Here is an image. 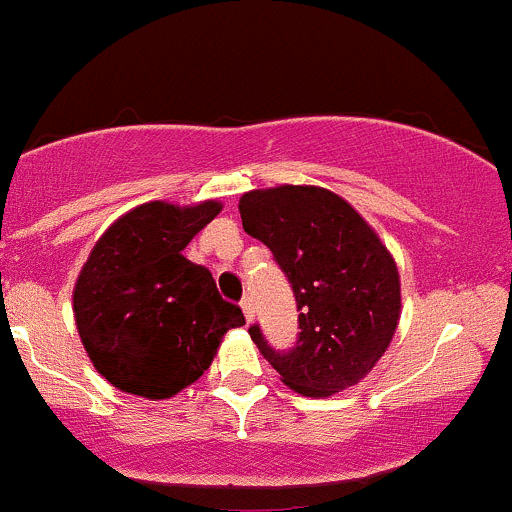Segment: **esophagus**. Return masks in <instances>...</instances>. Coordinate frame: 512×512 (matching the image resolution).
Here are the masks:
<instances>
[{"label":"esophagus","mask_w":512,"mask_h":512,"mask_svg":"<svg viewBox=\"0 0 512 512\" xmlns=\"http://www.w3.org/2000/svg\"><path fill=\"white\" fill-rule=\"evenodd\" d=\"M240 306H242V314H245V319L252 321V316H255V301H252L250 294H245V297H242Z\"/></svg>","instance_id":"obj_1"}]
</instances>
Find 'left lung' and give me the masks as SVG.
<instances>
[{"mask_svg":"<svg viewBox=\"0 0 512 512\" xmlns=\"http://www.w3.org/2000/svg\"><path fill=\"white\" fill-rule=\"evenodd\" d=\"M247 235L272 250L292 284L299 336L277 351L252 324L250 338L292 390L326 397L365 378L400 321V274L368 223L336 193L277 186L240 198Z\"/></svg>","mask_w":512,"mask_h":512,"instance_id":"8db88e82","label":"left lung"}]
</instances>
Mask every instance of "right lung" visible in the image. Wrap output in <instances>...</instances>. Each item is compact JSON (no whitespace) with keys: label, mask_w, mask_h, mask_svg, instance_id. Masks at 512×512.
Wrapping results in <instances>:
<instances>
[{"label":"right lung","mask_w":512,"mask_h":512,"mask_svg":"<svg viewBox=\"0 0 512 512\" xmlns=\"http://www.w3.org/2000/svg\"><path fill=\"white\" fill-rule=\"evenodd\" d=\"M220 203H144L105 230L80 270L75 324L95 370L129 395L164 400L208 370L220 338L245 324L213 274L181 255Z\"/></svg>","instance_id":"right-lung-1"}]
</instances>
